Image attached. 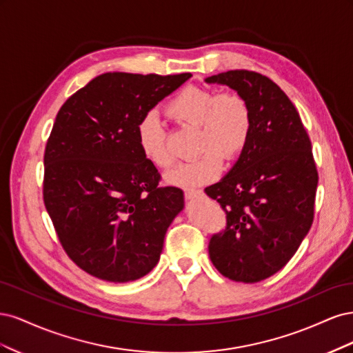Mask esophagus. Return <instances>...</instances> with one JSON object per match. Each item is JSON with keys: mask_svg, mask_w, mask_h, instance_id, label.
<instances>
[{"mask_svg": "<svg viewBox=\"0 0 353 353\" xmlns=\"http://www.w3.org/2000/svg\"><path fill=\"white\" fill-rule=\"evenodd\" d=\"M184 196H185V199H187V200H194V199L201 197V196H203V193H201L200 190H187L185 193H184Z\"/></svg>", "mask_w": 353, "mask_h": 353, "instance_id": "1", "label": "esophagus"}]
</instances>
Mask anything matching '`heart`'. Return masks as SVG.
I'll return each instance as SVG.
<instances>
[{
  "mask_svg": "<svg viewBox=\"0 0 353 353\" xmlns=\"http://www.w3.org/2000/svg\"><path fill=\"white\" fill-rule=\"evenodd\" d=\"M166 113L176 122L197 126L200 157L181 163L166 175L168 184L194 190L216 179L222 159H237L252 134V109L237 91L219 92L190 85L178 91L166 104ZM137 144L143 157L157 169H169L174 156L163 125L148 113L137 125Z\"/></svg>",
  "mask_w": 353,
  "mask_h": 353,
  "instance_id": "1",
  "label": "heart"
}]
</instances>
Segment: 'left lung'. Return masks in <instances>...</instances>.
I'll return each mask as SVG.
<instances>
[{
	"label": "left lung",
	"instance_id": "8db88e82",
	"mask_svg": "<svg viewBox=\"0 0 353 353\" xmlns=\"http://www.w3.org/2000/svg\"><path fill=\"white\" fill-rule=\"evenodd\" d=\"M205 81L240 92L253 117L236 165L205 190L227 213L209 256L227 279L258 283L279 272L311 230L318 185L311 140L293 103L270 78L228 70Z\"/></svg>",
	"mask_w": 353,
	"mask_h": 353
}]
</instances>
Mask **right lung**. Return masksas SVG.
<instances>
[{
	"label": "right lung",
	"mask_w": 353,
	"mask_h": 353,
	"mask_svg": "<svg viewBox=\"0 0 353 353\" xmlns=\"http://www.w3.org/2000/svg\"><path fill=\"white\" fill-rule=\"evenodd\" d=\"M191 73L109 72L61 105L44 154V205L69 258L110 283L147 275L184 193L159 187L143 157L137 125Z\"/></svg>",
	"instance_id": "obj_1"
}]
</instances>
